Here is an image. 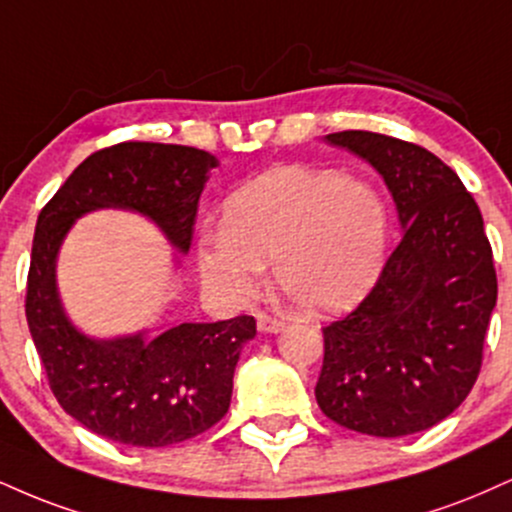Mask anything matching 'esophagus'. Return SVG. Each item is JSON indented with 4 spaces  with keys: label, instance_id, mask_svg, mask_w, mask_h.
Returning <instances> with one entry per match:
<instances>
[{
    "label": "esophagus",
    "instance_id": "esophagus-1",
    "mask_svg": "<svg viewBox=\"0 0 512 512\" xmlns=\"http://www.w3.org/2000/svg\"><path fill=\"white\" fill-rule=\"evenodd\" d=\"M257 329H260L262 334H279V331H283V322L269 315H257Z\"/></svg>",
    "mask_w": 512,
    "mask_h": 512
}]
</instances>
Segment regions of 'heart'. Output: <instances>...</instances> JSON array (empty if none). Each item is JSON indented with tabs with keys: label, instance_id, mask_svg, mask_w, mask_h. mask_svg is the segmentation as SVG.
I'll return each mask as SVG.
<instances>
[{
	"label": "heart",
	"instance_id": "b5f03b06",
	"mask_svg": "<svg viewBox=\"0 0 512 512\" xmlns=\"http://www.w3.org/2000/svg\"><path fill=\"white\" fill-rule=\"evenodd\" d=\"M389 252V209L360 178L288 164L236 190L219 229L197 245V267L229 300L257 293L264 264L307 315L353 310L374 291Z\"/></svg>",
	"mask_w": 512,
	"mask_h": 512
}]
</instances>
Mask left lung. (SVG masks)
<instances>
[{
  "instance_id": "left-lung-1",
  "label": "left lung",
  "mask_w": 512,
  "mask_h": 512,
  "mask_svg": "<svg viewBox=\"0 0 512 512\" xmlns=\"http://www.w3.org/2000/svg\"><path fill=\"white\" fill-rule=\"evenodd\" d=\"M324 140L377 169L403 238L374 291L324 329L317 403L360 434L424 432L463 403L482 367L498 293L482 212L451 166L420 145L369 131Z\"/></svg>"
}]
</instances>
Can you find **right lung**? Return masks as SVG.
Returning <instances> with one entry per match:
<instances>
[{"mask_svg":"<svg viewBox=\"0 0 512 512\" xmlns=\"http://www.w3.org/2000/svg\"><path fill=\"white\" fill-rule=\"evenodd\" d=\"M217 157L186 145L121 143L95 152L42 207L30 252L26 317L54 398L73 420L123 446L164 448L207 432L231 405L255 319L176 324L97 338L66 315L57 260L71 226L97 209L150 219L188 255L197 202ZM181 267V257H174Z\"/></svg>","mask_w":512,"mask_h":512,"instance_id":"add662e5","label":"right lung"}]
</instances>
